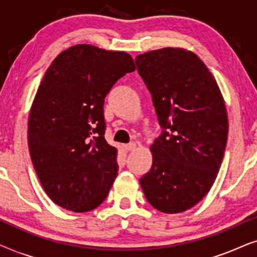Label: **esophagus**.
<instances>
[{
  "mask_svg": "<svg viewBox=\"0 0 257 257\" xmlns=\"http://www.w3.org/2000/svg\"><path fill=\"white\" fill-rule=\"evenodd\" d=\"M122 147H124L126 151H135L137 145L135 143H130V144H126V145H124Z\"/></svg>",
  "mask_w": 257,
  "mask_h": 257,
  "instance_id": "obj_1",
  "label": "esophagus"
}]
</instances>
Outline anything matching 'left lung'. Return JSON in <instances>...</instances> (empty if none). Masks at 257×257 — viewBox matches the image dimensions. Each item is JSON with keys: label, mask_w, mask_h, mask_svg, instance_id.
Here are the masks:
<instances>
[{"label": "left lung", "mask_w": 257, "mask_h": 257, "mask_svg": "<svg viewBox=\"0 0 257 257\" xmlns=\"http://www.w3.org/2000/svg\"><path fill=\"white\" fill-rule=\"evenodd\" d=\"M136 64L163 127L151 146L152 167L140 185L156 209L185 212L205 198L219 173L228 137L223 97L192 51L159 49L137 56Z\"/></svg>", "instance_id": "1"}]
</instances>
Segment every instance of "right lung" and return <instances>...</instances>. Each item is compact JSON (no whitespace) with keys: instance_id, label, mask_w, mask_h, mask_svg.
<instances>
[{"instance_id":"right-lung-1","label":"right lung","mask_w":257,"mask_h":257,"mask_svg":"<svg viewBox=\"0 0 257 257\" xmlns=\"http://www.w3.org/2000/svg\"><path fill=\"white\" fill-rule=\"evenodd\" d=\"M135 70L124 51L78 44L45 72L30 110L28 144L42 187L62 208L89 212L110 192L118 164L117 149L104 138V99Z\"/></svg>"}]
</instances>
